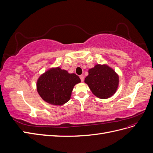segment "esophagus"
Segmentation results:
<instances>
[{
	"label": "esophagus",
	"mask_w": 153,
	"mask_h": 153,
	"mask_svg": "<svg viewBox=\"0 0 153 153\" xmlns=\"http://www.w3.org/2000/svg\"><path fill=\"white\" fill-rule=\"evenodd\" d=\"M80 78L81 79L82 82H84V75H80Z\"/></svg>",
	"instance_id": "esophagus-1"
}]
</instances>
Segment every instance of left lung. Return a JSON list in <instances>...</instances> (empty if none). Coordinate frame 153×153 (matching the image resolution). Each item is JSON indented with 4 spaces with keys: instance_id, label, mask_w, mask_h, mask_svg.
<instances>
[{
    "instance_id": "obj_1",
    "label": "left lung",
    "mask_w": 153,
    "mask_h": 153,
    "mask_svg": "<svg viewBox=\"0 0 153 153\" xmlns=\"http://www.w3.org/2000/svg\"><path fill=\"white\" fill-rule=\"evenodd\" d=\"M89 75L85 83L94 96L100 99H107L112 96L119 87V75L106 64H96L88 71Z\"/></svg>"
}]
</instances>
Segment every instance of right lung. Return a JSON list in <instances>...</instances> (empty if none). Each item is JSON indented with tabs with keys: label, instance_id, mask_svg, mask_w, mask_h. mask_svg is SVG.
<instances>
[{
	"label": "right lung",
	"instance_id": "add662e5",
	"mask_svg": "<svg viewBox=\"0 0 153 153\" xmlns=\"http://www.w3.org/2000/svg\"><path fill=\"white\" fill-rule=\"evenodd\" d=\"M81 82L75 73H69L60 67L51 68L38 78L36 88L46 102L61 106L70 100L73 87Z\"/></svg>",
	"mask_w": 153,
	"mask_h": 153
}]
</instances>
